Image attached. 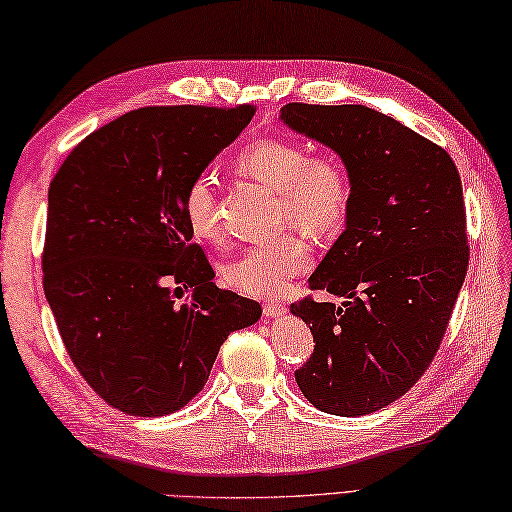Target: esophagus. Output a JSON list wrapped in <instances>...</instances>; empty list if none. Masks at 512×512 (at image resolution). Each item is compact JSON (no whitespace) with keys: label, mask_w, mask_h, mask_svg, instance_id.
I'll use <instances>...</instances> for the list:
<instances>
[{"label":"esophagus","mask_w":512,"mask_h":512,"mask_svg":"<svg viewBox=\"0 0 512 512\" xmlns=\"http://www.w3.org/2000/svg\"><path fill=\"white\" fill-rule=\"evenodd\" d=\"M286 310H288V308H286L281 301H266V303H264V314H266V317H270V319H273V317H281V314H284Z\"/></svg>","instance_id":"1"}]
</instances>
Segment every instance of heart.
<instances>
[{
  "instance_id": "1",
  "label": "heart",
  "mask_w": 512,
  "mask_h": 512,
  "mask_svg": "<svg viewBox=\"0 0 512 512\" xmlns=\"http://www.w3.org/2000/svg\"><path fill=\"white\" fill-rule=\"evenodd\" d=\"M237 171L279 193V220L323 237L343 226L352 204V180L343 160L328 151L310 154L286 138H262L237 156ZM182 213L191 231L217 239L215 184L209 173L191 178L182 195ZM306 239L288 233L275 242L248 246L224 268V281L250 297H275L290 279L310 268Z\"/></svg>"
}]
</instances>
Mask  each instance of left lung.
I'll use <instances>...</instances> for the list:
<instances>
[{"mask_svg":"<svg viewBox=\"0 0 512 512\" xmlns=\"http://www.w3.org/2000/svg\"><path fill=\"white\" fill-rule=\"evenodd\" d=\"M281 121L341 156L352 180L345 231L290 312L314 352L295 372L314 407L365 416L416 385L436 356L469 266L462 180L447 149L365 105L281 107Z\"/></svg>","mask_w":512,"mask_h":512,"instance_id":"left-lung-1","label":"left lung"}]
</instances>
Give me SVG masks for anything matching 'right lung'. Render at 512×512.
I'll list each match as a JSON object with an SVG mask.
<instances>
[{
    "instance_id": "1",
    "label": "right lung",
    "mask_w": 512,
    "mask_h": 512,
    "mask_svg": "<svg viewBox=\"0 0 512 512\" xmlns=\"http://www.w3.org/2000/svg\"><path fill=\"white\" fill-rule=\"evenodd\" d=\"M253 114L140 107L83 138L50 182L43 292L85 383L129 416L182 409L226 336L262 317L257 301L213 284L182 213L191 178Z\"/></svg>"
}]
</instances>
